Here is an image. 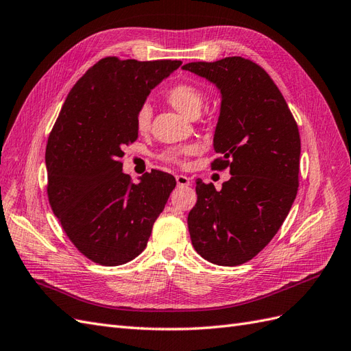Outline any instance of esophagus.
<instances>
[{
    "label": "esophagus",
    "instance_id": "esophagus-1",
    "mask_svg": "<svg viewBox=\"0 0 351 351\" xmlns=\"http://www.w3.org/2000/svg\"><path fill=\"white\" fill-rule=\"evenodd\" d=\"M176 184L178 186H189L191 185V181H189V178L185 175H176Z\"/></svg>",
    "mask_w": 351,
    "mask_h": 351
}]
</instances>
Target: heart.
Listing matches in <instances>:
<instances>
[{
	"label": "heart",
	"instance_id": "obj_1",
	"mask_svg": "<svg viewBox=\"0 0 351 351\" xmlns=\"http://www.w3.org/2000/svg\"><path fill=\"white\" fill-rule=\"evenodd\" d=\"M166 99L167 103L175 110H178L179 113L194 117L198 114L199 108H202L204 103V95L197 86L191 84H178L170 88L166 93ZM149 122H152V107L148 104H144L139 107V110L136 112L135 126L139 132H144L148 129ZM198 149L199 147L197 144H189L181 148L169 149V152L165 154V158L169 160V162L182 163L186 156L198 153Z\"/></svg>",
	"mask_w": 351,
	"mask_h": 351
}]
</instances>
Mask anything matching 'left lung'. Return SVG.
Instances as JSON below:
<instances>
[{"label": "left lung", "instance_id": "obj_1", "mask_svg": "<svg viewBox=\"0 0 351 351\" xmlns=\"http://www.w3.org/2000/svg\"><path fill=\"white\" fill-rule=\"evenodd\" d=\"M220 91L213 169L229 167L222 189L197 179L188 215L195 252L220 266L252 260L284 223L298 188L300 134L270 76L252 60L226 57L182 66Z\"/></svg>", "mask_w": 351, "mask_h": 351}]
</instances>
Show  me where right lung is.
I'll return each instance as SVG.
<instances>
[{
  "label": "right lung",
  "instance_id": "add662e5",
  "mask_svg": "<svg viewBox=\"0 0 351 351\" xmlns=\"http://www.w3.org/2000/svg\"><path fill=\"white\" fill-rule=\"evenodd\" d=\"M179 60L107 57L79 79L48 138V198L75 247L93 262L119 266L143 253L175 178L152 170L132 184L123 147L136 141L135 116Z\"/></svg>",
  "mask_w": 351,
  "mask_h": 351
}]
</instances>
